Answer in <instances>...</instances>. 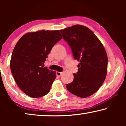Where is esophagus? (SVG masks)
I'll use <instances>...</instances> for the list:
<instances>
[{
  "mask_svg": "<svg viewBox=\"0 0 126 126\" xmlns=\"http://www.w3.org/2000/svg\"><path fill=\"white\" fill-rule=\"evenodd\" d=\"M62 74V72H57V76L58 77L61 76Z\"/></svg>",
  "mask_w": 126,
  "mask_h": 126,
  "instance_id": "obj_1",
  "label": "esophagus"
}]
</instances>
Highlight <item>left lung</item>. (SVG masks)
I'll return each instance as SVG.
<instances>
[{
    "instance_id": "left-lung-1",
    "label": "left lung",
    "mask_w": 126,
    "mask_h": 126,
    "mask_svg": "<svg viewBox=\"0 0 126 126\" xmlns=\"http://www.w3.org/2000/svg\"><path fill=\"white\" fill-rule=\"evenodd\" d=\"M79 64L74 79L66 85L68 91L80 98L93 94L103 83L107 73L108 57L99 39L91 29L74 25L60 30Z\"/></svg>"
}]
</instances>
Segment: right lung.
Returning a JSON list of instances; mask_svg holds the SVG:
<instances>
[{
    "instance_id": "right-lung-1",
    "label": "right lung",
    "mask_w": 126,
    "mask_h": 126,
    "mask_svg": "<svg viewBox=\"0 0 126 126\" xmlns=\"http://www.w3.org/2000/svg\"><path fill=\"white\" fill-rule=\"evenodd\" d=\"M61 39L58 30H40L26 33L16 44L10 69L19 88L28 96L41 97L50 91L56 72L43 65L53 47Z\"/></svg>"
}]
</instances>
